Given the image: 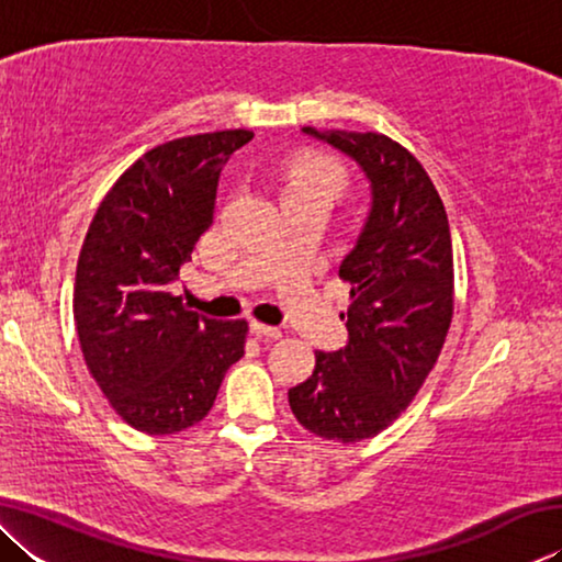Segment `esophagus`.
<instances>
[{
    "label": "esophagus",
    "instance_id": "obj_1",
    "mask_svg": "<svg viewBox=\"0 0 562 562\" xmlns=\"http://www.w3.org/2000/svg\"><path fill=\"white\" fill-rule=\"evenodd\" d=\"M250 329L252 335L258 337H268V339H280L282 337V329L280 327H272V325H262V322H250Z\"/></svg>",
    "mask_w": 562,
    "mask_h": 562
}]
</instances>
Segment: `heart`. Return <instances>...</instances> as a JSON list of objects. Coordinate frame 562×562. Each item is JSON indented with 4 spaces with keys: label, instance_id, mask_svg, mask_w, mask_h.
I'll list each match as a JSON object with an SVG mask.
<instances>
[{
    "label": "heart",
    "instance_id": "b5f03b06",
    "mask_svg": "<svg viewBox=\"0 0 562 562\" xmlns=\"http://www.w3.org/2000/svg\"><path fill=\"white\" fill-rule=\"evenodd\" d=\"M294 193H325L335 201L339 193V176L327 166L304 164L294 166L282 183V198Z\"/></svg>",
    "mask_w": 562,
    "mask_h": 562
}]
</instances>
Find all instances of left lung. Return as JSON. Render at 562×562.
<instances>
[{
	"mask_svg": "<svg viewBox=\"0 0 562 562\" xmlns=\"http://www.w3.org/2000/svg\"><path fill=\"white\" fill-rule=\"evenodd\" d=\"M302 133L349 156L369 180V213L339 265L351 284L347 347L315 351V372L292 386L304 429L355 443L384 431L441 355L453 317L449 217L424 166L384 133Z\"/></svg>",
	"mask_w": 562,
	"mask_h": 562,
	"instance_id": "8db88e82",
	"label": "left lung"
}]
</instances>
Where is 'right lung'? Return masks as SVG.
Here are the masks:
<instances>
[{"mask_svg":"<svg viewBox=\"0 0 562 562\" xmlns=\"http://www.w3.org/2000/svg\"><path fill=\"white\" fill-rule=\"evenodd\" d=\"M252 131L198 133L150 148L103 198L83 240L74 322L91 376L133 429L203 422L245 355V319H207L170 292L213 225L217 180Z\"/></svg>","mask_w":562,"mask_h":562,"instance_id":"1","label":"right lung"}]
</instances>
